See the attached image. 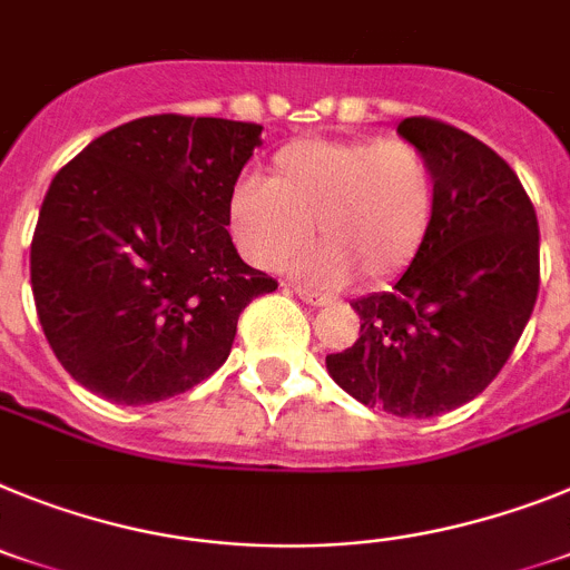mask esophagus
<instances>
[{
	"mask_svg": "<svg viewBox=\"0 0 570 570\" xmlns=\"http://www.w3.org/2000/svg\"><path fill=\"white\" fill-rule=\"evenodd\" d=\"M295 295H298V298L304 301V304H309V306H330V304H333V298H326V295H321V292H315V289H304V286H295Z\"/></svg>",
	"mask_w": 570,
	"mask_h": 570,
	"instance_id": "34e87169",
	"label": "esophagus"
}]
</instances>
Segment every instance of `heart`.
I'll list each match as a JSON object with an SVG mask.
<instances>
[{
	"mask_svg": "<svg viewBox=\"0 0 570 570\" xmlns=\"http://www.w3.org/2000/svg\"><path fill=\"white\" fill-rule=\"evenodd\" d=\"M229 232L257 269H278L315 237L292 272L318 286L402 275L435 220V175L407 140H301L272 157L266 177L237 183Z\"/></svg>",
	"mask_w": 570,
	"mask_h": 570,
	"instance_id": "heart-1",
	"label": "heart"
}]
</instances>
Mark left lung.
<instances>
[{"mask_svg":"<svg viewBox=\"0 0 570 570\" xmlns=\"http://www.w3.org/2000/svg\"><path fill=\"white\" fill-rule=\"evenodd\" d=\"M435 175L428 244L393 292L355 298L361 335L326 373L367 407L430 419L476 399L513 353L539 292V224L513 168L428 117L399 122Z\"/></svg>","mask_w":570,"mask_h":570,"instance_id":"1","label":"left lung"}]
</instances>
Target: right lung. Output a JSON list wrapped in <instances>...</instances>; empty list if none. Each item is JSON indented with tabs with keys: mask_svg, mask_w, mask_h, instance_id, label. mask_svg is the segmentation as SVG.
Instances as JSON below:
<instances>
[{
	"mask_svg": "<svg viewBox=\"0 0 570 570\" xmlns=\"http://www.w3.org/2000/svg\"><path fill=\"white\" fill-rule=\"evenodd\" d=\"M261 131L157 114L59 168L33 232L31 286L53 355L82 387L131 407L186 393L229 358L246 304L278 289L226 232Z\"/></svg>",
	"mask_w": 570,
	"mask_h": 570,
	"instance_id": "obj_1",
	"label": "right lung"
}]
</instances>
